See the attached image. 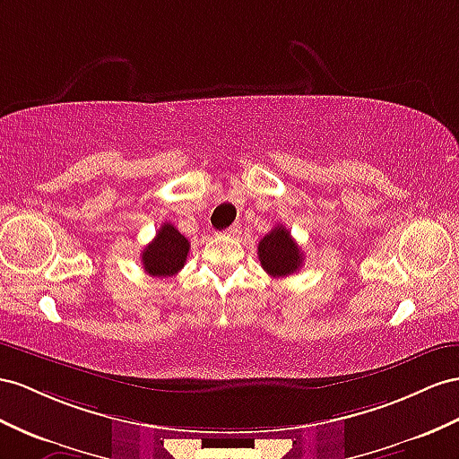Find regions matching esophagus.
Segmentation results:
<instances>
[{
    "mask_svg": "<svg viewBox=\"0 0 459 459\" xmlns=\"http://www.w3.org/2000/svg\"><path fill=\"white\" fill-rule=\"evenodd\" d=\"M227 234H229V237H238V234H240V225L229 227V229H227Z\"/></svg>",
    "mask_w": 459,
    "mask_h": 459,
    "instance_id": "34e87169",
    "label": "esophagus"
}]
</instances>
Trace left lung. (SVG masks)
Instances as JSON below:
<instances>
[{
    "label": "left lung",
    "mask_w": 459,
    "mask_h": 459,
    "mask_svg": "<svg viewBox=\"0 0 459 459\" xmlns=\"http://www.w3.org/2000/svg\"><path fill=\"white\" fill-rule=\"evenodd\" d=\"M257 257H260L262 267L272 277H287L290 273H297L304 262L299 244L283 225H277L260 240Z\"/></svg>",
    "instance_id": "left-lung-1"
}]
</instances>
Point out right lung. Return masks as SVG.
Returning <instances> with one entry per match:
<instances>
[{
    "mask_svg": "<svg viewBox=\"0 0 459 459\" xmlns=\"http://www.w3.org/2000/svg\"><path fill=\"white\" fill-rule=\"evenodd\" d=\"M187 252V238L170 222H164L157 230V237L141 252V264L151 277H170L184 267Z\"/></svg>",
    "mask_w": 459,
    "mask_h": 459,
    "instance_id": "1",
    "label": "right lung"
}]
</instances>
